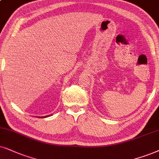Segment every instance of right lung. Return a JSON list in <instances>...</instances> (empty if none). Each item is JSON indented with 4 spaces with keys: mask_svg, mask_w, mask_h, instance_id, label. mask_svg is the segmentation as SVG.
Listing matches in <instances>:
<instances>
[{
    "mask_svg": "<svg viewBox=\"0 0 159 159\" xmlns=\"http://www.w3.org/2000/svg\"><path fill=\"white\" fill-rule=\"evenodd\" d=\"M41 117H42V116H41ZM45 117H46V116H45Z\"/></svg>",
    "mask_w": 159,
    "mask_h": 159,
    "instance_id": "obj_1",
    "label": "right lung"
}]
</instances>
